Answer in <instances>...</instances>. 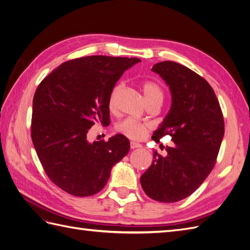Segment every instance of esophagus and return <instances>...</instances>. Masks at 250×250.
<instances>
[{"label": "esophagus", "mask_w": 250, "mask_h": 250, "mask_svg": "<svg viewBox=\"0 0 250 250\" xmlns=\"http://www.w3.org/2000/svg\"><path fill=\"white\" fill-rule=\"evenodd\" d=\"M140 147H142V145H141V144H139V143H135V142H131V143H130V148H131V149L140 148Z\"/></svg>", "instance_id": "esophagus-1"}]
</instances>
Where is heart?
Wrapping results in <instances>:
<instances>
[{"mask_svg": "<svg viewBox=\"0 0 250 250\" xmlns=\"http://www.w3.org/2000/svg\"><path fill=\"white\" fill-rule=\"evenodd\" d=\"M121 89H122V85H117L112 89V92L109 96V100H108V106L110 110H113L116 108L117 98L119 96V93L121 92ZM142 92L147 104L153 101L163 102V99H164L163 89L161 88L160 85L157 84V83L153 81L143 82ZM117 130L122 134H124L127 138L140 141V140H143L144 138H146V135L149 131V126L147 124L137 122V121L134 120L127 119L117 126Z\"/></svg>", "mask_w": 250, "mask_h": 250, "instance_id": "heart-1", "label": "heart"}]
</instances>
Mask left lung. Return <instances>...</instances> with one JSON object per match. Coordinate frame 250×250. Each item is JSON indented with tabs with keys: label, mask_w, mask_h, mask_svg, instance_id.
<instances>
[{
	"label": "left lung",
	"mask_w": 250,
	"mask_h": 250,
	"mask_svg": "<svg viewBox=\"0 0 250 250\" xmlns=\"http://www.w3.org/2000/svg\"><path fill=\"white\" fill-rule=\"evenodd\" d=\"M151 71L169 86L171 107L153 132L160 142L172 137L167 156L153 154V162L141 176L144 192L160 202H177L203 183L216 164L224 135V121L214 89L198 74L174 62H163Z\"/></svg>",
	"instance_id": "left-lung-1"
}]
</instances>
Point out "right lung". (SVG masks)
<instances>
[{"instance_id": "1", "label": "right lung", "mask_w": 250, "mask_h": 250, "mask_svg": "<svg viewBox=\"0 0 250 250\" xmlns=\"http://www.w3.org/2000/svg\"><path fill=\"white\" fill-rule=\"evenodd\" d=\"M139 58L87 56L70 60L53 71L33 98L31 137L49 178L79 197L100 192L113 166L129 152L122 134L107 142H88L95 123L107 126L109 96L123 73Z\"/></svg>"}]
</instances>
